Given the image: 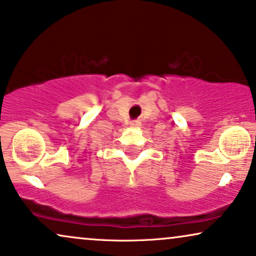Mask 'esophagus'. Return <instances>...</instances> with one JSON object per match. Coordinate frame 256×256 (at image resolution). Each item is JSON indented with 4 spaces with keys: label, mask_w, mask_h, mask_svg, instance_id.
<instances>
[{
    "label": "esophagus",
    "mask_w": 256,
    "mask_h": 256,
    "mask_svg": "<svg viewBox=\"0 0 256 256\" xmlns=\"http://www.w3.org/2000/svg\"><path fill=\"white\" fill-rule=\"evenodd\" d=\"M130 126H132V127H134V128H140L141 123L138 121H133V122H130Z\"/></svg>",
    "instance_id": "obj_1"
}]
</instances>
